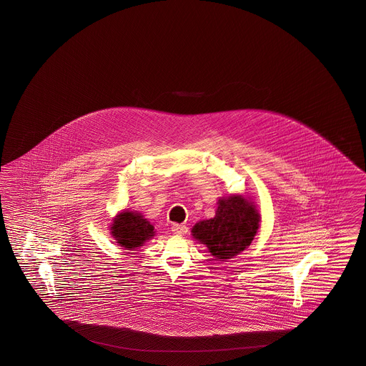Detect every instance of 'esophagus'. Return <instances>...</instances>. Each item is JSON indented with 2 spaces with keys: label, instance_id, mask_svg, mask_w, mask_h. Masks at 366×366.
I'll return each mask as SVG.
<instances>
[{
  "label": "esophagus",
  "instance_id": "34e87169",
  "mask_svg": "<svg viewBox=\"0 0 366 366\" xmlns=\"http://www.w3.org/2000/svg\"><path fill=\"white\" fill-rule=\"evenodd\" d=\"M172 231L176 233V234H185V233L188 232V227L182 225V224H173L172 225Z\"/></svg>",
  "mask_w": 366,
  "mask_h": 366
}]
</instances>
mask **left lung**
Wrapping results in <instances>:
<instances>
[{
  "mask_svg": "<svg viewBox=\"0 0 366 366\" xmlns=\"http://www.w3.org/2000/svg\"><path fill=\"white\" fill-rule=\"evenodd\" d=\"M260 222V213L251 197L233 193L219 199L214 217L194 224L192 236L207 247L214 260L224 262L251 245Z\"/></svg>",
  "mask_w": 366,
  "mask_h": 366,
  "instance_id": "8db88e82",
  "label": "left lung"
}]
</instances>
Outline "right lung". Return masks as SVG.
I'll use <instances>...</instances> for the list:
<instances>
[{
  "label": "right lung",
  "mask_w": 366,
  "mask_h": 366,
  "mask_svg": "<svg viewBox=\"0 0 366 366\" xmlns=\"http://www.w3.org/2000/svg\"><path fill=\"white\" fill-rule=\"evenodd\" d=\"M110 234L119 247L134 251L153 239L155 231L153 224L144 219L141 212L123 209L112 219Z\"/></svg>",
  "instance_id": "add662e5"
}]
</instances>
